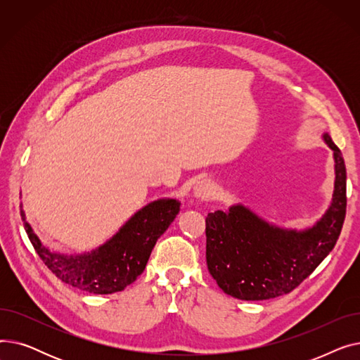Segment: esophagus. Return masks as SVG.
<instances>
[{
	"instance_id": "esophagus-1",
	"label": "esophagus",
	"mask_w": 360,
	"mask_h": 360,
	"mask_svg": "<svg viewBox=\"0 0 360 360\" xmlns=\"http://www.w3.org/2000/svg\"><path fill=\"white\" fill-rule=\"evenodd\" d=\"M194 197L198 200H209L214 195V185L213 182H210L209 179H202L198 181L194 185V191H193Z\"/></svg>"
}]
</instances>
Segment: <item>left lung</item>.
<instances>
[{
  "mask_svg": "<svg viewBox=\"0 0 360 360\" xmlns=\"http://www.w3.org/2000/svg\"><path fill=\"white\" fill-rule=\"evenodd\" d=\"M334 151L335 182L330 209L311 229L276 228L240 204L205 217V259L219 288L242 300H266L290 293L334 248L346 217V165Z\"/></svg>",
  "mask_w": 360,
  "mask_h": 360,
  "instance_id": "8db88e82",
  "label": "left lung"
}]
</instances>
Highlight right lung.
<instances>
[{"instance_id": "right-lung-1", "label": "right lung", "mask_w": 360, "mask_h": 360, "mask_svg": "<svg viewBox=\"0 0 360 360\" xmlns=\"http://www.w3.org/2000/svg\"><path fill=\"white\" fill-rule=\"evenodd\" d=\"M179 213L176 200L147 204L120 232L98 250L82 255H63L45 248L25 219L26 233L45 266L67 285L94 295L124 290L144 271L151 250Z\"/></svg>"}]
</instances>
